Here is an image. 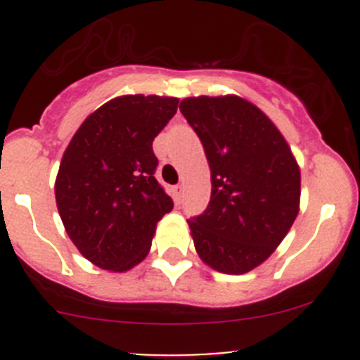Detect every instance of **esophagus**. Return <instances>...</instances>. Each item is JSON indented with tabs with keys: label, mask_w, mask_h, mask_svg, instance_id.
Returning <instances> with one entry per match:
<instances>
[{
	"label": "esophagus",
	"mask_w": 360,
	"mask_h": 360,
	"mask_svg": "<svg viewBox=\"0 0 360 360\" xmlns=\"http://www.w3.org/2000/svg\"><path fill=\"white\" fill-rule=\"evenodd\" d=\"M183 191H184L183 184H176V186L172 188V197H174V200H176L177 203H179L181 198H183Z\"/></svg>",
	"instance_id": "1"
}]
</instances>
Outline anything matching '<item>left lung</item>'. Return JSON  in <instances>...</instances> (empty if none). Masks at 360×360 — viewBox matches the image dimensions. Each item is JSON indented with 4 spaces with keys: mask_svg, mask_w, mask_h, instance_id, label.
<instances>
[{
    "mask_svg": "<svg viewBox=\"0 0 360 360\" xmlns=\"http://www.w3.org/2000/svg\"><path fill=\"white\" fill-rule=\"evenodd\" d=\"M210 167V202L188 219L195 249L221 274L259 266L300 212L301 174L288 141L238 96L188 97L179 106Z\"/></svg>",
    "mask_w": 360,
    "mask_h": 360,
    "instance_id": "obj_1",
    "label": "left lung"
}]
</instances>
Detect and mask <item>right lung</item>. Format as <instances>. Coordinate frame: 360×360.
Returning <instances> with one entry per match:
<instances>
[{
    "label": "right lung",
    "mask_w": 360,
    "mask_h": 360,
    "mask_svg": "<svg viewBox=\"0 0 360 360\" xmlns=\"http://www.w3.org/2000/svg\"><path fill=\"white\" fill-rule=\"evenodd\" d=\"M179 99L122 96L79 125L60 160L56 202L69 238L103 270L127 271L151 249L172 198L155 179V137Z\"/></svg>",
    "instance_id": "obj_1"
}]
</instances>
